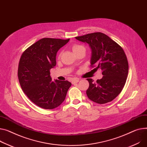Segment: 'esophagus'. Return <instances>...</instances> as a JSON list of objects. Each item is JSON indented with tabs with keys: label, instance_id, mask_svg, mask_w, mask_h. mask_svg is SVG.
I'll use <instances>...</instances> for the list:
<instances>
[{
	"label": "esophagus",
	"instance_id": "obj_1",
	"mask_svg": "<svg viewBox=\"0 0 147 147\" xmlns=\"http://www.w3.org/2000/svg\"><path fill=\"white\" fill-rule=\"evenodd\" d=\"M79 82V79H78V78H76V79H73V80H72L71 83L74 84H75V83H78Z\"/></svg>",
	"mask_w": 147,
	"mask_h": 147
}]
</instances>
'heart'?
I'll return each instance as SVG.
<instances>
[{
  "label": "heart",
  "mask_w": 147,
  "mask_h": 147,
  "mask_svg": "<svg viewBox=\"0 0 147 147\" xmlns=\"http://www.w3.org/2000/svg\"><path fill=\"white\" fill-rule=\"evenodd\" d=\"M83 49H84L85 50V48L84 46L82 45H79V44H74L72 46V50L73 51L74 53L79 51L80 50H83Z\"/></svg>",
  "instance_id": "obj_1"
}]
</instances>
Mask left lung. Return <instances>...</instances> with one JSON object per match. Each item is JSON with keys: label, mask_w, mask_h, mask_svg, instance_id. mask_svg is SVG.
I'll return each instance as SVG.
<instances>
[{"label": "left lung", "mask_w": 147, "mask_h": 147, "mask_svg": "<svg viewBox=\"0 0 147 147\" xmlns=\"http://www.w3.org/2000/svg\"><path fill=\"white\" fill-rule=\"evenodd\" d=\"M76 39L89 45L91 66L96 67V69L100 68L103 76L95 83L92 79H87L89 83L87 97L99 104L112 101L122 90L128 74V62L122 48L102 32L88 34Z\"/></svg>", "instance_id": "8db88e82"}]
</instances>
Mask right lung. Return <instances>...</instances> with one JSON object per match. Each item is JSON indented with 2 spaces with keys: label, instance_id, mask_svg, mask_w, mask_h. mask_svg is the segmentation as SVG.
Masks as SVG:
<instances>
[{
  "label": "right lung",
  "instance_id": "right-lung-1",
  "mask_svg": "<svg viewBox=\"0 0 147 147\" xmlns=\"http://www.w3.org/2000/svg\"><path fill=\"white\" fill-rule=\"evenodd\" d=\"M70 39L44 38L22 53L18 76L24 93L34 103L45 109L59 106L65 100L71 83L67 80L52 81L50 70L56 65L58 51Z\"/></svg>",
  "mask_w": 147,
  "mask_h": 147
}]
</instances>
